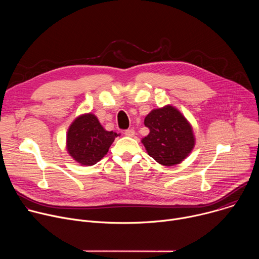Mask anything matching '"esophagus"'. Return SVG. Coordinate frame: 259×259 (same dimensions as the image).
<instances>
[{"label": "esophagus", "instance_id": "34e87169", "mask_svg": "<svg viewBox=\"0 0 259 259\" xmlns=\"http://www.w3.org/2000/svg\"><path fill=\"white\" fill-rule=\"evenodd\" d=\"M124 134H125L126 136H128V137H132V136L135 135V131H134L133 129H127Z\"/></svg>", "mask_w": 259, "mask_h": 259}]
</instances>
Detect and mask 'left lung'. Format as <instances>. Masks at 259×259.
Here are the masks:
<instances>
[{
    "label": "left lung",
    "mask_w": 259,
    "mask_h": 259,
    "mask_svg": "<svg viewBox=\"0 0 259 259\" xmlns=\"http://www.w3.org/2000/svg\"><path fill=\"white\" fill-rule=\"evenodd\" d=\"M150 133L142 139L147 154L164 166L179 164L195 145L193 130L187 119L173 106L154 109L144 119Z\"/></svg>",
    "instance_id": "left-lung-1"
}]
</instances>
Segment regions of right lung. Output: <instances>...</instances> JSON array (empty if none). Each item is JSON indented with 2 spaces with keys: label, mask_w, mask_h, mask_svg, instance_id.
Segmentation results:
<instances>
[{
  "label": "right lung",
  "mask_w": 259,
  "mask_h": 259,
  "mask_svg": "<svg viewBox=\"0 0 259 259\" xmlns=\"http://www.w3.org/2000/svg\"><path fill=\"white\" fill-rule=\"evenodd\" d=\"M117 133L106 131L92 114L77 118L67 131V151L78 163L91 166L108 152Z\"/></svg>",
  "instance_id": "obj_1"
}]
</instances>
